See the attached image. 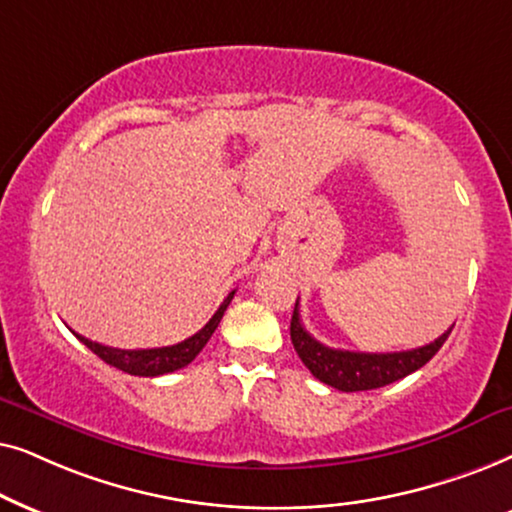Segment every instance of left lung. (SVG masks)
Here are the masks:
<instances>
[{
	"label": "left lung",
	"mask_w": 512,
	"mask_h": 512,
	"mask_svg": "<svg viewBox=\"0 0 512 512\" xmlns=\"http://www.w3.org/2000/svg\"><path fill=\"white\" fill-rule=\"evenodd\" d=\"M454 327V325H452ZM435 339V342L419 346L412 351H395V353H358V351H342L330 349V346L320 344L304 330L302 320H299V299L295 302L290 320V339L295 346L297 356L302 363L309 367L313 377L323 381V384L337 388V391L356 393V391H372L393 384V381L407 377V374L417 372L424 367L435 353L442 349L447 342L449 332Z\"/></svg>",
	"instance_id": "8db88e82"
}]
</instances>
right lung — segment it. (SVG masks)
<instances>
[{
  "label": "right lung",
  "mask_w": 512,
  "mask_h": 512,
  "mask_svg": "<svg viewBox=\"0 0 512 512\" xmlns=\"http://www.w3.org/2000/svg\"><path fill=\"white\" fill-rule=\"evenodd\" d=\"M234 292L236 290L229 292L227 299H224V302L220 304V309L215 311V316L210 318L208 323L203 325L199 332H196V335H192L180 344H173V346H161V349L126 351V349H112V346L91 342V339L81 337V335H77V332H74V335H77L79 342H84L88 349L95 353V356L105 360L107 365L117 367V370H124L128 374H133V377H159V374H168V372L180 370V367L189 365L196 356H199V353L203 351V346L208 344V339L213 337L217 325H220L224 311H227L231 299H234Z\"/></svg>",
  "instance_id": "add662e5"
}]
</instances>
